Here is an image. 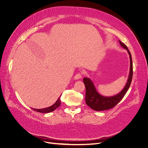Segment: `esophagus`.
Segmentation results:
<instances>
[{
  "label": "esophagus",
  "instance_id": "esophagus-1",
  "mask_svg": "<svg viewBox=\"0 0 148 148\" xmlns=\"http://www.w3.org/2000/svg\"><path fill=\"white\" fill-rule=\"evenodd\" d=\"M82 77V74L81 73H78V74H77L75 76H74V79H80Z\"/></svg>",
  "mask_w": 148,
  "mask_h": 148
}]
</instances>
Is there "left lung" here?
<instances>
[{
  "mask_svg": "<svg viewBox=\"0 0 148 148\" xmlns=\"http://www.w3.org/2000/svg\"><path fill=\"white\" fill-rule=\"evenodd\" d=\"M119 43L122 47L127 50V52L130 56V73L129 75V78L127 79V83L123 89L118 95L110 97H103L97 92L96 91L95 86H94L92 82L88 78H84L83 82L86 87V103L88 106H89L91 109L96 111H103L110 109L114 107L117 104H118L120 101L122 100L125 96V94L127 91L132 79L133 76V64L131 53L128 49L127 46L119 41Z\"/></svg>",
  "mask_w": 148,
  "mask_h": 148,
  "instance_id": "obj_1",
  "label": "left lung"
}]
</instances>
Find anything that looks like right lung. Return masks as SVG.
Listing matches in <instances>:
<instances>
[{
  "label": "right lung",
  "instance_id": "add662e5",
  "mask_svg": "<svg viewBox=\"0 0 148 148\" xmlns=\"http://www.w3.org/2000/svg\"><path fill=\"white\" fill-rule=\"evenodd\" d=\"M61 104V99H60V97L58 99V100H57V101L53 104L52 106L47 107V108H44V109H33L34 110L38 112H40V113H49L51 112L53 110H55L57 108L60 106Z\"/></svg>",
  "mask_w": 148,
  "mask_h": 148
}]
</instances>
